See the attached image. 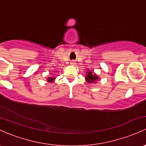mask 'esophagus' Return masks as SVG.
<instances>
[{"label":"esophagus","mask_w":146,"mask_h":146,"mask_svg":"<svg viewBox=\"0 0 146 146\" xmlns=\"http://www.w3.org/2000/svg\"><path fill=\"white\" fill-rule=\"evenodd\" d=\"M75 64H76V63H75V61H70V65H75Z\"/></svg>","instance_id":"34e87169"}]
</instances>
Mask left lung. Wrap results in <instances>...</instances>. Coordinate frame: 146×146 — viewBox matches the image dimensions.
<instances>
[{
    "instance_id": "8db88e82",
    "label": "left lung",
    "mask_w": 146,
    "mask_h": 146,
    "mask_svg": "<svg viewBox=\"0 0 146 146\" xmlns=\"http://www.w3.org/2000/svg\"><path fill=\"white\" fill-rule=\"evenodd\" d=\"M88 74H87L85 79L87 80V82H88L89 83H92V82H96V80L97 79H99V77L96 76V74H93L92 72H87Z\"/></svg>"
}]
</instances>
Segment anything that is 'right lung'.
I'll list each match as a JSON object with an SVG mask.
<instances>
[{
    "mask_svg": "<svg viewBox=\"0 0 146 146\" xmlns=\"http://www.w3.org/2000/svg\"><path fill=\"white\" fill-rule=\"evenodd\" d=\"M54 79H55V78H52V77H50V78H47V80H48V82H52V81H53Z\"/></svg>",
    "mask_w": 146,
    "mask_h": 146,
    "instance_id": "add662e5",
    "label": "right lung"
}]
</instances>
